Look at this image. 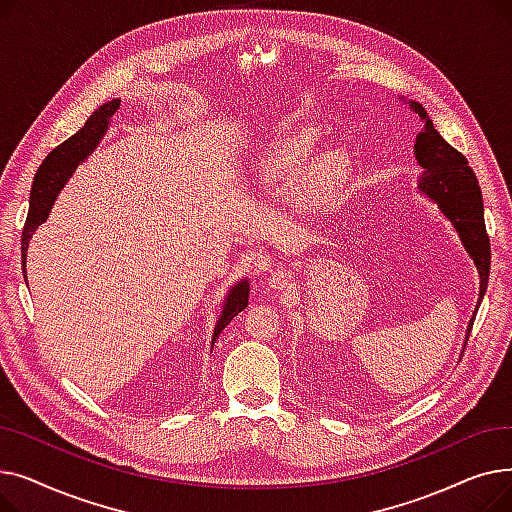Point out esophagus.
<instances>
[{"mask_svg": "<svg viewBox=\"0 0 512 512\" xmlns=\"http://www.w3.org/2000/svg\"><path fill=\"white\" fill-rule=\"evenodd\" d=\"M270 284H272L274 288H284V286H286V276L280 274V272H276V274H272Z\"/></svg>", "mask_w": 512, "mask_h": 512, "instance_id": "obj_1", "label": "esophagus"}]
</instances>
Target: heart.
Instances as JSON below:
<instances>
[{
	"label": "heart",
	"mask_w": 512,
	"mask_h": 512,
	"mask_svg": "<svg viewBox=\"0 0 512 512\" xmlns=\"http://www.w3.org/2000/svg\"><path fill=\"white\" fill-rule=\"evenodd\" d=\"M319 134L297 128L282 134L259 159V178L267 184L299 182V199L309 205L332 201L348 174V157L338 151L319 153Z\"/></svg>",
	"instance_id": "heart-1"
}]
</instances>
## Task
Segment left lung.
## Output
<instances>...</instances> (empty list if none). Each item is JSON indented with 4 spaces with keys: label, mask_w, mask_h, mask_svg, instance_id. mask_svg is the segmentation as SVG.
<instances>
[{
    "label": "left lung",
    "mask_w": 512,
    "mask_h": 512,
    "mask_svg": "<svg viewBox=\"0 0 512 512\" xmlns=\"http://www.w3.org/2000/svg\"><path fill=\"white\" fill-rule=\"evenodd\" d=\"M413 110L423 120V130L417 134L415 157L423 168L419 188L434 199L446 218L454 224L456 232L461 234L467 253L473 257L479 272V303L486 294L490 278V236L483 222V199L479 191V182L469 166L467 157L448 145L442 134L434 128L425 107L409 101ZM477 303V305H479ZM477 313V311H475ZM475 315L471 319L469 334L473 328ZM467 334V338H469Z\"/></svg>",
    "instance_id": "1"
}]
</instances>
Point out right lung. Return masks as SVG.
I'll return each mask as SVG.
<instances>
[{"label": "right lung", "instance_id": "1", "mask_svg": "<svg viewBox=\"0 0 512 512\" xmlns=\"http://www.w3.org/2000/svg\"><path fill=\"white\" fill-rule=\"evenodd\" d=\"M118 107H120L118 99L103 103L99 110L93 112V116L85 122L83 128H80L76 134H72L68 141L58 145L43 159V164L39 166L35 180H33L29 213H26V222L22 228V265L26 263L29 238L33 236L37 226L45 222L53 201H56L58 193L62 191V186L72 176L76 166L97 147L99 139L107 130V124H110V118L116 114ZM24 280H26V272H24ZM247 305H249V284L238 282L228 294L224 311H222V315L218 319V326H215V332H213V340L220 336V332Z\"/></svg>", "mask_w": 512, "mask_h": 512}]
</instances>
